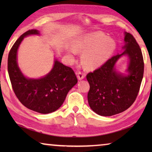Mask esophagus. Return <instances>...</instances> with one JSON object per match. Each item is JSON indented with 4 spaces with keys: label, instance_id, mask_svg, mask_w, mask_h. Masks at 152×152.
Wrapping results in <instances>:
<instances>
[{
    "label": "esophagus",
    "instance_id": "esophagus-1",
    "mask_svg": "<svg viewBox=\"0 0 152 152\" xmlns=\"http://www.w3.org/2000/svg\"><path fill=\"white\" fill-rule=\"evenodd\" d=\"M85 76H86L85 73L82 72H78L77 73V77H78V80H82L83 78H84Z\"/></svg>",
    "mask_w": 152,
    "mask_h": 152
}]
</instances>
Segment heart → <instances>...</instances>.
Masks as SVG:
<instances>
[{
	"label": "heart",
	"instance_id": "obj_1",
	"mask_svg": "<svg viewBox=\"0 0 152 152\" xmlns=\"http://www.w3.org/2000/svg\"><path fill=\"white\" fill-rule=\"evenodd\" d=\"M116 43L112 38L101 32L87 34L76 39L74 48L69 50V54H75L76 51H84L82 61L86 68H94L107 61L112 56Z\"/></svg>",
	"mask_w": 152,
	"mask_h": 152
}]
</instances>
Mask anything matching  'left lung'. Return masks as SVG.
Here are the masks:
<instances>
[{"label":"left lung","mask_w":152,"mask_h":152,"mask_svg":"<svg viewBox=\"0 0 152 152\" xmlns=\"http://www.w3.org/2000/svg\"><path fill=\"white\" fill-rule=\"evenodd\" d=\"M124 40L123 52L113 56L86 75L90 84L88 104L101 116H112L125 111L135 102L140 91L144 71L142 52L131 33L125 32ZM124 55L130 59L127 76L117 73L114 68L117 60Z\"/></svg>","instance_id":"1"}]
</instances>
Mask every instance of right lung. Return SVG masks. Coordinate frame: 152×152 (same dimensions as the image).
Listing matches in <instances>:
<instances>
[{
  "label": "right lung",
  "instance_id": "obj_1",
  "mask_svg": "<svg viewBox=\"0 0 152 152\" xmlns=\"http://www.w3.org/2000/svg\"><path fill=\"white\" fill-rule=\"evenodd\" d=\"M38 34V30L31 29L15 42L9 53L8 72L12 88L19 101L30 110L48 114L61 106L78 80L72 69L58 60H55L50 72L43 78L31 79L23 76L17 64V50L25 37Z\"/></svg>",
  "mask_w": 152,
  "mask_h": 152
}]
</instances>
